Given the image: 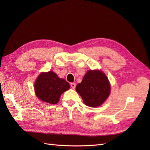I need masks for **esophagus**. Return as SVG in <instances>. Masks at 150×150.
Listing matches in <instances>:
<instances>
[{"label": "esophagus", "mask_w": 150, "mask_h": 150, "mask_svg": "<svg viewBox=\"0 0 150 150\" xmlns=\"http://www.w3.org/2000/svg\"><path fill=\"white\" fill-rule=\"evenodd\" d=\"M76 84L75 83H71V88H72V89H74V88H76Z\"/></svg>", "instance_id": "obj_1"}]
</instances>
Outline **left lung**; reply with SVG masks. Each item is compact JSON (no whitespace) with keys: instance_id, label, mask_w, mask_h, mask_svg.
<instances>
[{"instance_id":"obj_1","label":"left lung","mask_w":150,"mask_h":150,"mask_svg":"<svg viewBox=\"0 0 150 150\" xmlns=\"http://www.w3.org/2000/svg\"><path fill=\"white\" fill-rule=\"evenodd\" d=\"M110 89L108 79L103 72L90 70L84 75L82 82L76 86V89L85 104L97 107L108 98Z\"/></svg>"}]
</instances>
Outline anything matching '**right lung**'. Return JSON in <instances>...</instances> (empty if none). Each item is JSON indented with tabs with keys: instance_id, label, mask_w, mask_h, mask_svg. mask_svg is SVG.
<instances>
[{
	"instance_id": "right-lung-1",
	"label": "right lung",
	"mask_w": 150,
	"mask_h": 150,
	"mask_svg": "<svg viewBox=\"0 0 150 150\" xmlns=\"http://www.w3.org/2000/svg\"><path fill=\"white\" fill-rule=\"evenodd\" d=\"M69 88V84L66 81L59 78L52 71L40 74L34 84L35 93L38 98L53 104L59 102L61 95Z\"/></svg>"
}]
</instances>
